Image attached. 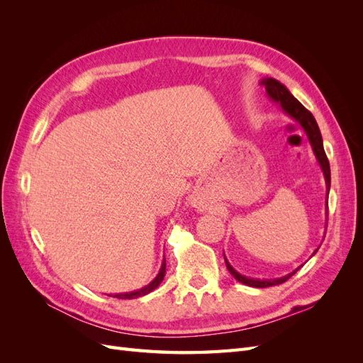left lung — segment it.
I'll return each mask as SVG.
<instances>
[{
	"mask_svg": "<svg viewBox=\"0 0 363 363\" xmlns=\"http://www.w3.org/2000/svg\"><path fill=\"white\" fill-rule=\"evenodd\" d=\"M259 84L265 87V91H267V94H268V96L271 98V100L276 101L281 107V111L286 113L288 116H291L294 121H296V123L300 124V127L304 130V133H306L307 139H309L311 145H312L313 155H315L318 163H320L321 171L324 174L325 186H327V200H328V192H330V164H328V159H327L325 151H324L323 136H321L320 127H318L313 115L309 111H307V108L288 91V87L284 86V84H281L279 80L271 79V77H265V79L260 80ZM327 208H328V204H327ZM327 218H328V212H327ZM316 251H318V248L313 251V255H315ZM224 259H225V256H224ZM225 265H227V269L230 271V274H232V276L238 281L244 283V284H247V286H251V288L276 286V284H280V283L286 281L289 277H292L294 274L303 267L301 265V267H298L296 269H294L292 272L286 274V276L279 277V279L259 280V279H248V277L242 276V274H239L232 265H230L227 259H225Z\"/></svg>",
	"mask_w": 363,
	"mask_h": 363,
	"instance_id": "obj_1",
	"label": "left lung"
}]
</instances>
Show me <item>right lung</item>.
Returning <instances> with one entry per match:
<instances>
[{
    "mask_svg": "<svg viewBox=\"0 0 363 363\" xmlns=\"http://www.w3.org/2000/svg\"><path fill=\"white\" fill-rule=\"evenodd\" d=\"M164 272H167V260L163 259L159 274L155 277V280L150 281V283L147 284V286H144V288L139 289V291L124 292V294H115V295H112V296H113V298H121V300H131V298H138V296H144V295L152 292V291H155V289L159 286V284H160L162 280H163V277H164Z\"/></svg>",
    "mask_w": 363,
    "mask_h": 363,
    "instance_id": "1",
    "label": "right lung"
}]
</instances>
